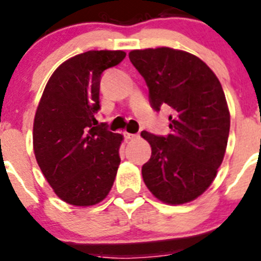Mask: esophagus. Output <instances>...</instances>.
<instances>
[{
    "instance_id": "obj_1",
    "label": "esophagus",
    "mask_w": 261,
    "mask_h": 261,
    "mask_svg": "<svg viewBox=\"0 0 261 261\" xmlns=\"http://www.w3.org/2000/svg\"><path fill=\"white\" fill-rule=\"evenodd\" d=\"M138 134H130V133H123V138L126 139V140H134V139L138 138Z\"/></svg>"
}]
</instances>
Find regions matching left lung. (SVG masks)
Listing matches in <instances>:
<instances>
[{"mask_svg": "<svg viewBox=\"0 0 261 261\" xmlns=\"http://www.w3.org/2000/svg\"><path fill=\"white\" fill-rule=\"evenodd\" d=\"M128 58L146 82L152 109L172 112L167 136L141 133L151 146L143 179L164 203L193 201L211 186L225 156L230 112L222 86L206 63L183 50H133Z\"/></svg>", "mask_w": 261, "mask_h": 261, "instance_id": "obj_1", "label": "left lung"}]
</instances>
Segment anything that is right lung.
Instances as JSON below:
<instances>
[{"mask_svg":"<svg viewBox=\"0 0 261 261\" xmlns=\"http://www.w3.org/2000/svg\"><path fill=\"white\" fill-rule=\"evenodd\" d=\"M121 50H91L57 68L34 120V152L55 194L73 206L106 198L120 165L122 135L107 130L99 110L102 73L120 64Z\"/></svg>","mask_w":261,"mask_h":261,"instance_id":"obj_1","label":"right lung"}]
</instances>
